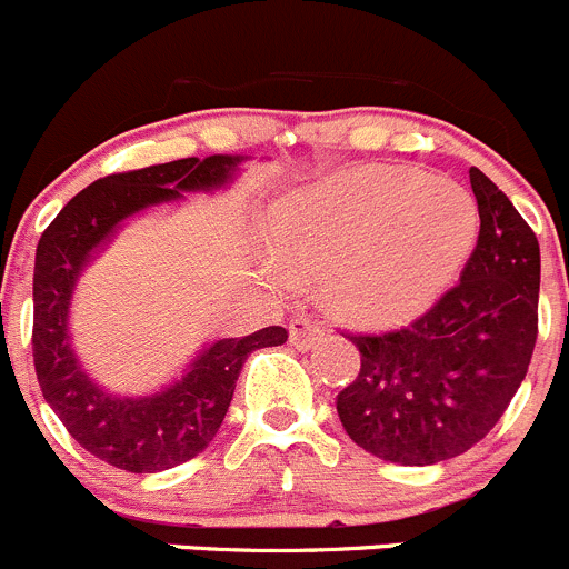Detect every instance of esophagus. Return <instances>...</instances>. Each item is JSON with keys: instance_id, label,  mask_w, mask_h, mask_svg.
Instances as JSON below:
<instances>
[{"instance_id": "34e87169", "label": "esophagus", "mask_w": 569, "mask_h": 569, "mask_svg": "<svg viewBox=\"0 0 569 569\" xmlns=\"http://www.w3.org/2000/svg\"><path fill=\"white\" fill-rule=\"evenodd\" d=\"M323 326L312 323L307 318H298L290 323V346L296 351H312L320 340H323Z\"/></svg>"}]
</instances>
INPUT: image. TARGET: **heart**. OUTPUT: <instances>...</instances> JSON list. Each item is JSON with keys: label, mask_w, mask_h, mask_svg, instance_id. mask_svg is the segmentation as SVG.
<instances>
[{"label": "heart", "mask_w": 569, "mask_h": 569, "mask_svg": "<svg viewBox=\"0 0 569 569\" xmlns=\"http://www.w3.org/2000/svg\"><path fill=\"white\" fill-rule=\"evenodd\" d=\"M271 234L290 266L320 273L331 312L381 329L423 318L457 287L478 243V204L446 177L365 166L287 196Z\"/></svg>", "instance_id": "b5f03b06"}]
</instances>
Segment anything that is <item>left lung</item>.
I'll return each mask as SVG.
<instances>
[{"mask_svg":"<svg viewBox=\"0 0 569 569\" xmlns=\"http://www.w3.org/2000/svg\"><path fill=\"white\" fill-rule=\"evenodd\" d=\"M481 232L459 284L409 329L351 337L362 368L337 396L346 435L385 462H446L489 435L537 342L539 243L503 190L470 168Z\"/></svg>","mask_w":569,"mask_h":569,"instance_id":"1","label":"left lung"}]
</instances>
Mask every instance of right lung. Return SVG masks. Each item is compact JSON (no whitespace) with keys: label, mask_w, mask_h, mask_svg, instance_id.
<instances>
[{"label":"right lung","mask_w":569,"mask_h":569,"mask_svg":"<svg viewBox=\"0 0 569 569\" xmlns=\"http://www.w3.org/2000/svg\"><path fill=\"white\" fill-rule=\"evenodd\" d=\"M249 157H184L96 179L58 212L38 240L32 277V357L38 385L69 435L101 462L127 473H160L199 457L218 435L249 353L282 346L287 331L268 326L249 337L204 342L182 376L146 396L101 387L71 342V301L88 266L116 240L123 221L184 193H216L238 179Z\"/></svg>","instance_id":"obj_1"}]
</instances>
